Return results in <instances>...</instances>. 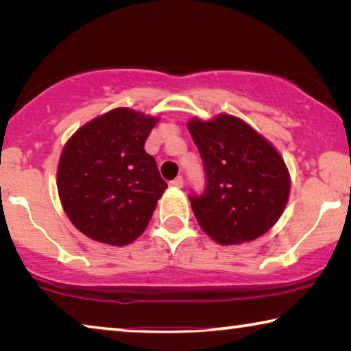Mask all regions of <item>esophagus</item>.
<instances>
[{
    "label": "esophagus",
    "mask_w": 351,
    "mask_h": 351,
    "mask_svg": "<svg viewBox=\"0 0 351 351\" xmlns=\"http://www.w3.org/2000/svg\"><path fill=\"white\" fill-rule=\"evenodd\" d=\"M182 184H184V180H182V176H178V178H175L173 181H170V187H176V189H181L182 187Z\"/></svg>",
    "instance_id": "obj_1"
}]
</instances>
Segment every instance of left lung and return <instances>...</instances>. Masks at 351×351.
Instances as JSON below:
<instances>
[{
	"mask_svg": "<svg viewBox=\"0 0 351 351\" xmlns=\"http://www.w3.org/2000/svg\"><path fill=\"white\" fill-rule=\"evenodd\" d=\"M187 128L206 170V189L190 195L201 229L219 245H240L277 223L289 197L283 158L241 119H192Z\"/></svg>",
	"mask_w": 351,
	"mask_h": 351,
	"instance_id": "1",
	"label": "left lung"
}]
</instances>
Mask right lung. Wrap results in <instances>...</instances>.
Segmentation results:
<instances>
[{"mask_svg": "<svg viewBox=\"0 0 351 351\" xmlns=\"http://www.w3.org/2000/svg\"><path fill=\"white\" fill-rule=\"evenodd\" d=\"M158 119L116 108L77 130L64 145L57 189L82 234L125 246L144 232L167 189L144 144Z\"/></svg>", "mask_w": 351, "mask_h": 351, "instance_id": "right-lung-1", "label": "right lung"}]
</instances>
